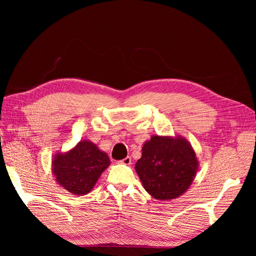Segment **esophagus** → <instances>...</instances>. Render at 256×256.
Returning <instances> with one entry per match:
<instances>
[{
  "label": "esophagus",
  "mask_w": 256,
  "mask_h": 256,
  "mask_svg": "<svg viewBox=\"0 0 256 256\" xmlns=\"http://www.w3.org/2000/svg\"><path fill=\"white\" fill-rule=\"evenodd\" d=\"M118 164H125V166H129V164H131V158H130V157H126L125 159H122V160L118 161Z\"/></svg>",
  "instance_id": "esophagus-1"
}]
</instances>
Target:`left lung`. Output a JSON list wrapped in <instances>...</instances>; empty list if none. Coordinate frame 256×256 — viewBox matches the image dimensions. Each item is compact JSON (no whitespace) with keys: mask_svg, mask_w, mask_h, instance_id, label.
Listing matches in <instances>:
<instances>
[{"mask_svg":"<svg viewBox=\"0 0 256 256\" xmlns=\"http://www.w3.org/2000/svg\"><path fill=\"white\" fill-rule=\"evenodd\" d=\"M144 189L159 200L180 198L189 189L198 170V160L182 136H152L134 166Z\"/></svg>","mask_w":256,"mask_h":256,"instance_id":"obj_1","label":"left lung"}]
</instances>
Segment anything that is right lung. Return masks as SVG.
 Returning a JSON list of instances; mask_svg holds the SVG:
<instances>
[{
    "label": "right lung",
    "mask_w": 256,
    "mask_h": 256,
    "mask_svg": "<svg viewBox=\"0 0 256 256\" xmlns=\"http://www.w3.org/2000/svg\"><path fill=\"white\" fill-rule=\"evenodd\" d=\"M110 164L106 152L90 140H81L72 150L54 154L52 174L62 188L74 196H85Z\"/></svg>",
    "instance_id": "add662e5"
}]
</instances>
